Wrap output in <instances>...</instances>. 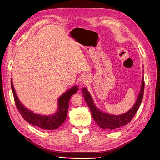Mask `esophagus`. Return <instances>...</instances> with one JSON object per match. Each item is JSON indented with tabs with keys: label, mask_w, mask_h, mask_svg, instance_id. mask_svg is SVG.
Returning <instances> with one entry per match:
<instances>
[{
	"label": "esophagus",
	"mask_w": 160,
	"mask_h": 160,
	"mask_svg": "<svg viewBox=\"0 0 160 160\" xmlns=\"http://www.w3.org/2000/svg\"><path fill=\"white\" fill-rule=\"evenodd\" d=\"M90 76L89 75H83V76L81 77V81L83 83V84H86L88 83V82H89L90 81Z\"/></svg>",
	"instance_id": "obj_1"
}]
</instances>
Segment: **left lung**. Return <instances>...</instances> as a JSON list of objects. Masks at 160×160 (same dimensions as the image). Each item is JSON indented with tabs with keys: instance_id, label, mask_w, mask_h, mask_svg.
<instances>
[{
	"instance_id": "8db88e82",
	"label": "left lung",
	"mask_w": 160,
	"mask_h": 160,
	"mask_svg": "<svg viewBox=\"0 0 160 160\" xmlns=\"http://www.w3.org/2000/svg\"><path fill=\"white\" fill-rule=\"evenodd\" d=\"M144 87L145 83L144 78L143 77L141 90H140L138 99L135 105H133V107L129 111H128L127 113L119 115H113L101 112V111H100L96 108V106L93 103V101L92 99V98L91 97L88 89L85 88H83L82 93H83L84 99L86 101L87 104L89 106L92 117H93L95 122L98 123V125L101 128L108 130H114L127 125L128 123L131 122V120L133 119L135 113H137V111L142 101Z\"/></svg>"
}]
</instances>
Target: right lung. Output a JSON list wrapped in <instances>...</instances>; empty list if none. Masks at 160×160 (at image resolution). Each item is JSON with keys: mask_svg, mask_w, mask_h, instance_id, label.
Returning a JSON list of instances; mask_svg holds the SVG:
<instances>
[{"mask_svg": "<svg viewBox=\"0 0 160 160\" xmlns=\"http://www.w3.org/2000/svg\"><path fill=\"white\" fill-rule=\"evenodd\" d=\"M11 82V89L14 96V102H15L16 107L20 112L22 117L27 122L30 124L35 125V126L40 128L42 129H55L60 127L62 124H63L65 119L67 118V112L69 109V103L71 97L76 93L78 90L77 85L74 86L71 89L68 90L64 94H62L58 101L59 103V109L57 112L52 115H42L34 113L31 111L27 109L20 101H19L17 96L14 91L13 84Z\"/></svg>", "mask_w": 160, "mask_h": 160, "instance_id": "obj_1", "label": "right lung"}]
</instances>
